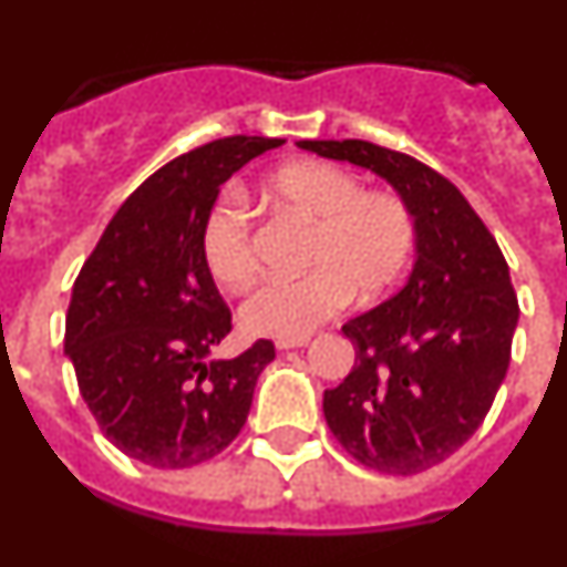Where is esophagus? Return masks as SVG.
<instances>
[{"mask_svg": "<svg viewBox=\"0 0 567 567\" xmlns=\"http://www.w3.org/2000/svg\"><path fill=\"white\" fill-rule=\"evenodd\" d=\"M309 343V338H278L275 340V349L278 352H287V349H303Z\"/></svg>", "mask_w": 567, "mask_h": 567, "instance_id": "1", "label": "esophagus"}]
</instances>
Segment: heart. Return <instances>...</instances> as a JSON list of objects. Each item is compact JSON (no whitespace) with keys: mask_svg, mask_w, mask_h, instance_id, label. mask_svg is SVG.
Wrapping results in <instances>:
<instances>
[{"mask_svg":"<svg viewBox=\"0 0 567 567\" xmlns=\"http://www.w3.org/2000/svg\"><path fill=\"white\" fill-rule=\"evenodd\" d=\"M267 193L284 213L309 224L298 280H269L240 307V327L255 338H307L352 300H374L405 275L417 224L394 193L363 189L360 178L327 162L275 169ZM198 249L218 287L244 292L255 278L252 224L235 195L207 209Z\"/></svg>","mask_w":567,"mask_h":567,"instance_id":"1","label":"heart"}]
</instances>
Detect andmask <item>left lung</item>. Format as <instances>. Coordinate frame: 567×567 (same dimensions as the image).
<instances>
[{
  "label": "left lung",
  "mask_w": 567,
  "mask_h": 567,
  "mask_svg": "<svg viewBox=\"0 0 567 567\" xmlns=\"http://www.w3.org/2000/svg\"><path fill=\"white\" fill-rule=\"evenodd\" d=\"M298 147L372 169L412 209V272L398 295L346 320L354 365L323 392V417L365 468H432L477 432L508 372L519 320L508 264L463 193L412 155L358 138Z\"/></svg>",
  "instance_id": "8db88e82"
}]
</instances>
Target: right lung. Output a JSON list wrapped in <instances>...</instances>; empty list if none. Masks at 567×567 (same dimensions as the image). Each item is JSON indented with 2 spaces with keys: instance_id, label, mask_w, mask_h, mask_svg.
Listing matches in <instances>:
<instances>
[{
  "instance_id": "1",
  "label": "right lung",
  "mask_w": 567,
  "mask_h": 567,
  "mask_svg": "<svg viewBox=\"0 0 567 567\" xmlns=\"http://www.w3.org/2000/svg\"><path fill=\"white\" fill-rule=\"evenodd\" d=\"M280 144L233 135L155 169L73 284L64 354L104 437L138 463H207L247 423L275 346L255 340L238 358L209 360L233 315L204 267L198 233L229 175Z\"/></svg>"
}]
</instances>
